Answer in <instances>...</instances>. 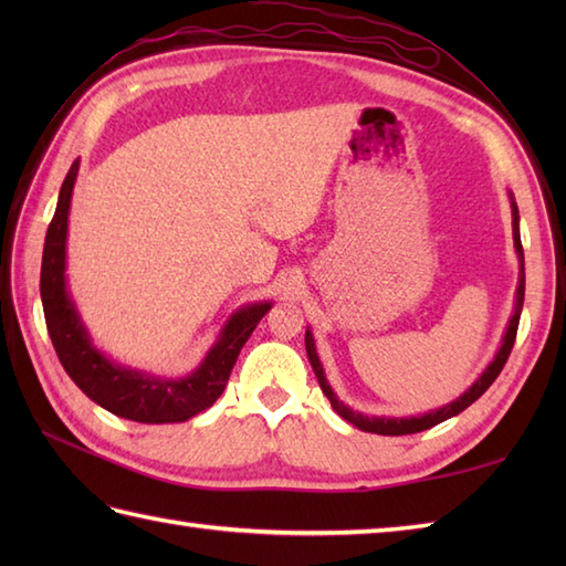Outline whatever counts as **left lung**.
I'll return each mask as SVG.
<instances>
[{
    "label": "left lung",
    "mask_w": 566,
    "mask_h": 566,
    "mask_svg": "<svg viewBox=\"0 0 566 566\" xmlns=\"http://www.w3.org/2000/svg\"><path fill=\"white\" fill-rule=\"evenodd\" d=\"M511 197V211H513V243H515V252H518V260H521V274H518V290H515V311L513 316L509 321V328H506V335H503V343L499 347V353L494 357V363H491L484 371L482 377H479L472 387H469L460 399H454L452 403L442 406V408H436V411L430 413H423V416H408V418H387V416H365L359 411H353L350 406H345L343 401H338V396L333 394L331 384L326 379V375H323V365L318 359V353H316V345H314V335H311V331H306V355H308V363L311 367H314L316 371V379L321 384L323 394L328 396V401L333 406V411L343 416L347 423H353L355 428L365 430V432H377V436H411V432H420V430H428L432 426L442 423V420H448L457 413H462L467 406H472L479 396H482L491 384H494V379L501 375L503 365H506V359L513 350V343H515V333H518V321H521V311H523V298H525V258H523V245H521V228H518V207H515L513 201V195Z\"/></svg>",
    "instance_id": "obj_1"
}]
</instances>
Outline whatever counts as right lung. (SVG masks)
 I'll return each mask as SVG.
<instances>
[{
	"label": "right lung",
	"instance_id": "obj_1",
	"mask_svg": "<svg viewBox=\"0 0 566 566\" xmlns=\"http://www.w3.org/2000/svg\"><path fill=\"white\" fill-rule=\"evenodd\" d=\"M80 160L72 163L60 187L57 207L45 233L41 262V302L48 335L57 353L60 365L70 379L106 411L136 420V423H182L207 411L223 394L228 377L243 345L258 328L262 316L272 308L270 302L250 304L228 318L219 340L213 343L201 365L187 377H153L146 371L112 363L92 345L87 328L67 292L65 280V240L72 187H75Z\"/></svg>",
	"mask_w": 566,
	"mask_h": 566
}]
</instances>
